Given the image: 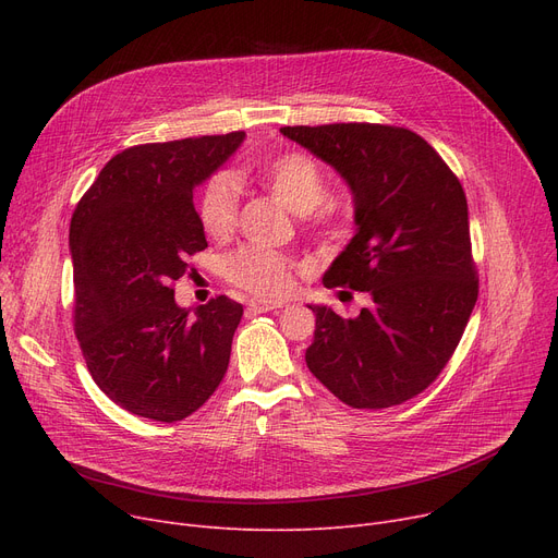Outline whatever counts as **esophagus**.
<instances>
[{"instance_id":"34e87169","label":"esophagus","mask_w":558,"mask_h":558,"mask_svg":"<svg viewBox=\"0 0 558 558\" xmlns=\"http://www.w3.org/2000/svg\"><path fill=\"white\" fill-rule=\"evenodd\" d=\"M284 303H271V301H251L248 303V314H262V312H274L282 310Z\"/></svg>"}]
</instances>
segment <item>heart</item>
<instances>
[{"instance_id": "obj_1", "label": "heart", "mask_w": 558, "mask_h": 558, "mask_svg": "<svg viewBox=\"0 0 558 558\" xmlns=\"http://www.w3.org/2000/svg\"><path fill=\"white\" fill-rule=\"evenodd\" d=\"M253 179L278 198L291 213L303 215V221L318 232H337L341 213L332 201H326V171L303 151H284L264 158L253 167ZM203 230L213 240H228L240 219V187L230 173H217L203 185L196 203ZM301 264L278 251L242 246L223 262V276L248 294L278 301L294 289Z\"/></svg>"}]
</instances>
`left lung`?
Returning <instances> with one entry per match:
<instances>
[{
    "instance_id": "8db88e82",
    "label": "left lung",
    "mask_w": 558,
    "mask_h": 558,
    "mask_svg": "<svg viewBox=\"0 0 558 558\" xmlns=\"http://www.w3.org/2000/svg\"><path fill=\"white\" fill-rule=\"evenodd\" d=\"M280 133L332 165L353 190L357 234L324 284L371 296L353 318L310 305L316 330L307 368L353 409L416 398L450 362L480 294L459 179L404 126L348 122Z\"/></svg>"
}]
</instances>
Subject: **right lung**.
<instances>
[{
    "instance_id": "1",
    "label": "right lung",
    "mask_w": 558,
    "mask_h": 558,
    "mask_svg": "<svg viewBox=\"0 0 558 558\" xmlns=\"http://www.w3.org/2000/svg\"><path fill=\"white\" fill-rule=\"evenodd\" d=\"M244 131L129 146L99 171L70 223L74 335L97 387L126 412L183 421L221 385L244 307L173 301L190 257L208 248L194 185Z\"/></svg>"
}]
</instances>
